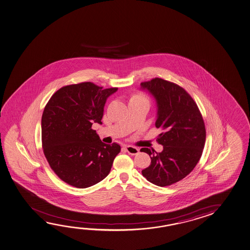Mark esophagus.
Here are the masks:
<instances>
[{"label": "esophagus", "instance_id": "1", "mask_svg": "<svg viewBox=\"0 0 250 250\" xmlns=\"http://www.w3.org/2000/svg\"><path fill=\"white\" fill-rule=\"evenodd\" d=\"M125 148L127 152L129 154H131V155H137V154L139 152V149L136 148V147H133V146H125Z\"/></svg>", "mask_w": 250, "mask_h": 250}]
</instances>
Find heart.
Instances as JSON below:
<instances>
[{"instance_id":"1","label":"heart","mask_w":250,"mask_h":250,"mask_svg":"<svg viewBox=\"0 0 250 250\" xmlns=\"http://www.w3.org/2000/svg\"><path fill=\"white\" fill-rule=\"evenodd\" d=\"M137 100H144V101H147V102H148L146 97L145 96V95H143L142 93H140V92L133 93V94L131 95V98H130V102H131V101H137Z\"/></svg>"}]
</instances>
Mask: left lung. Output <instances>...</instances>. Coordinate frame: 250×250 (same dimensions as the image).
Masks as SVG:
<instances>
[{
	"instance_id": "8db88e82",
	"label": "left lung",
	"mask_w": 250,
	"mask_h": 250,
	"mask_svg": "<svg viewBox=\"0 0 250 250\" xmlns=\"http://www.w3.org/2000/svg\"><path fill=\"white\" fill-rule=\"evenodd\" d=\"M153 95L158 104L156 127L163 132L157 142L162 152L142 148L151 163L142 175L153 185L169 186L184 179L199 162L204 150L206 130L199 108L180 85L161 78L141 83Z\"/></svg>"
}]
</instances>
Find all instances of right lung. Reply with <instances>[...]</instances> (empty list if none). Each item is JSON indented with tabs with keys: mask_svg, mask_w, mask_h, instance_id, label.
Listing matches in <instances>:
<instances>
[{
	"mask_svg": "<svg viewBox=\"0 0 250 250\" xmlns=\"http://www.w3.org/2000/svg\"><path fill=\"white\" fill-rule=\"evenodd\" d=\"M117 90L81 82L59 89L46 103L42 119L43 152L51 169L67 185L87 188L110 173L121 148L102 142L92 125L102 124L106 99Z\"/></svg>",
	"mask_w": 250,
	"mask_h": 250,
	"instance_id": "obj_1",
	"label": "right lung"
}]
</instances>
